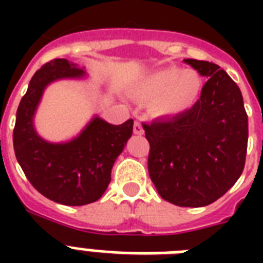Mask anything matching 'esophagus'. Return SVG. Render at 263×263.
Here are the masks:
<instances>
[{
	"mask_svg": "<svg viewBox=\"0 0 263 263\" xmlns=\"http://www.w3.org/2000/svg\"><path fill=\"white\" fill-rule=\"evenodd\" d=\"M134 134H135V135H143L144 134L143 127H142V124H140L139 121H136V123L134 124Z\"/></svg>",
	"mask_w": 263,
	"mask_h": 263,
	"instance_id": "1",
	"label": "esophagus"
}]
</instances>
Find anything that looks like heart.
Instances as JSON below:
<instances>
[{
    "label": "heart",
    "mask_w": 263,
    "mask_h": 263,
    "mask_svg": "<svg viewBox=\"0 0 263 263\" xmlns=\"http://www.w3.org/2000/svg\"><path fill=\"white\" fill-rule=\"evenodd\" d=\"M202 82L191 69L168 67L148 73L134 87L136 98L152 102V111L160 117L177 116L191 109L199 97Z\"/></svg>",
    "instance_id": "heart-1"
}]
</instances>
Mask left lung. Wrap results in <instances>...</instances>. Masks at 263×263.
Returning <instances> with one entry per match:
<instances>
[{
    "instance_id": "8db88e82",
    "label": "left lung",
    "mask_w": 263,
    "mask_h": 263,
    "mask_svg": "<svg viewBox=\"0 0 263 263\" xmlns=\"http://www.w3.org/2000/svg\"><path fill=\"white\" fill-rule=\"evenodd\" d=\"M208 79L191 109L143 124L148 175L161 198L181 208L216 202L245 169L249 119L240 88L224 69L187 59Z\"/></svg>"
}]
</instances>
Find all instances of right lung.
Masks as SVG:
<instances>
[{"instance_id": "right-lung-1", "label": "right lung", "mask_w": 263, "mask_h": 263, "mask_svg": "<svg viewBox=\"0 0 263 263\" xmlns=\"http://www.w3.org/2000/svg\"><path fill=\"white\" fill-rule=\"evenodd\" d=\"M83 68L65 59L51 60L35 72L20 101L13 129L17 162L34 188L67 206L98 200L110 183L111 168L132 135L134 120L113 125L94 116L73 139L47 142L35 131L34 116L45 88L61 79H83Z\"/></svg>"}]
</instances>
